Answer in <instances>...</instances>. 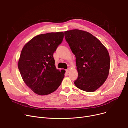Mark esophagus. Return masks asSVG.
Returning <instances> with one entry per match:
<instances>
[{
	"label": "esophagus",
	"mask_w": 128,
	"mask_h": 128,
	"mask_svg": "<svg viewBox=\"0 0 128 128\" xmlns=\"http://www.w3.org/2000/svg\"><path fill=\"white\" fill-rule=\"evenodd\" d=\"M70 71V68H68V69H67V70H66V72H69Z\"/></svg>",
	"instance_id": "1"
}]
</instances>
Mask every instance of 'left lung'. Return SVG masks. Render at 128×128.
Segmentation results:
<instances>
[{
	"mask_svg": "<svg viewBox=\"0 0 128 128\" xmlns=\"http://www.w3.org/2000/svg\"><path fill=\"white\" fill-rule=\"evenodd\" d=\"M66 42L76 56L78 78L75 85L80 90L92 92L108 77L110 58L108 51L91 34L79 30L64 32Z\"/></svg>",
	"mask_w": 128,
	"mask_h": 128,
	"instance_id": "obj_1",
	"label": "left lung"
}]
</instances>
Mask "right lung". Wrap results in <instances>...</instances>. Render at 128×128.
<instances>
[{"label": "right lung", "instance_id": "1", "mask_svg": "<svg viewBox=\"0 0 128 128\" xmlns=\"http://www.w3.org/2000/svg\"><path fill=\"white\" fill-rule=\"evenodd\" d=\"M64 38L63 32L37 35L23 47L18 68L26 84L38 95L55 91L61 84L65 71L57 70L53 58Z\"/></svg>", "mask_w": 128, "mask_h": 128}]
</instances>
